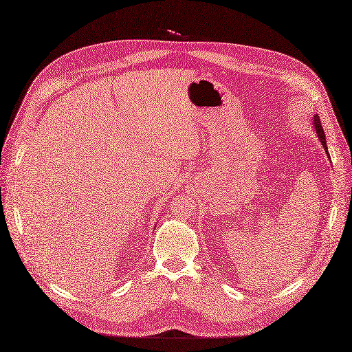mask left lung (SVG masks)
Listing matches in <instances>:
<instances>
[{"label": "left lung", "instance_id": "obj_1", "mask_svg": "<svg viewBox=\"0 0 352 352\" xmlns=\"http://www.w3.org/2000/svg\"><path fill=\"white\" fill-rule=\"evenodd\" d=\"M314 129H315V132L318 133V138H320V141H321V146L326 148V151H327V146H326V133H324V131H322V126H321V122H320V117L318 116H314ZM327 155H329V151H327Z\"/></svg>", "mask_w": 352, "mask_h": 352}]
</instances>
